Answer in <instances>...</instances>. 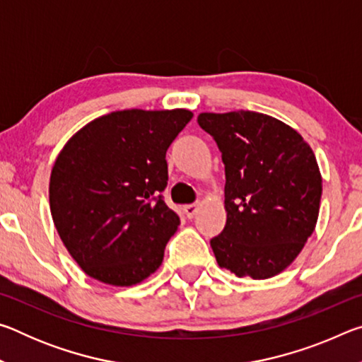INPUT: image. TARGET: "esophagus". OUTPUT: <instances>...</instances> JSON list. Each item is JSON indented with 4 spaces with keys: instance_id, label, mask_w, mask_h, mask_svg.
Listing matches in <instances>:
<instances>
[{
    "instance_id": "obj_1",
    "label": "esophagus",
    "mask_w": 362,
    "mask_h": 362,
    "mask_svg": "<svg viewBox=\"0 0 362 362\" xmlns=\"http://www.w3.org/2000/svg\"><path fill=\"white\" fill-rule=\"evenodd\" d=\"M196 212H198V204H187V206H183V214H185L187 218H193Z\"/></svg>"
}]
</instances>
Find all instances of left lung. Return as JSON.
Wrapping results in <instances>:
<instances>
[{
    "label": "left lung",
    "instance_id": "1",
    "mask_svg": "<svg viewBox=\"0 0 362 362\" xmlns=\"http://www.w3.org/2000/svg\"><path fill=\"white\" fill-rule=\"evenodd\" d=\"M225 164L226 223L211 240L217 263L267 279L296 260L315 231L322 179L310 145L291 126L257 112L199 113Z\"/></svg>",
    "mask_w": 362,
    "mask_h": 362
}]
</instances>
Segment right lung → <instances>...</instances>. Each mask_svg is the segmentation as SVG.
Segmentation results:
<instances>
[{
    "mask_svg": "<svg viewBox=\"0 0 362 362\" xmlns=\"http://www.w3.org/2000/svg\"><path fill=\"white\" fill-rule=\"evenodd\" d=\"M188 110H122L90 121L54 163L49 203L66 250L88 276L137 284L163 263L180 225L168 207L166 151Z\"/></svg>",
    "mask_w": 362,
    "mask_h": 362,
    "instance_id": "right-lung-1",
    "label": "right lung"
}]
</instances>
